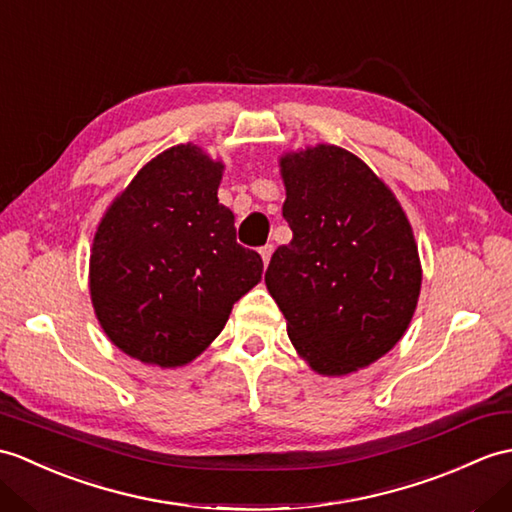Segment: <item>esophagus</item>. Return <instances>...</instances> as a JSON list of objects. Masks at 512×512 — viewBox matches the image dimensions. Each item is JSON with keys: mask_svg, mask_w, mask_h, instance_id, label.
Here are the masks:
<instances>
[{"mask_svg": "<svg viewBox=\"0 0 512 512\" xmlns=\"http://www.w3.org/2000/svg\"><path fill=\"white\" fill-rule=\"evenodd\" d=\"M259 255H261V259H264V266H268V261H270V257H272V244L261 246V248H259Z\"/></svg>", "mask_w": 512, "mask_h": 512, "instance_id": "1", "label": "esophagus"}]
</instances>
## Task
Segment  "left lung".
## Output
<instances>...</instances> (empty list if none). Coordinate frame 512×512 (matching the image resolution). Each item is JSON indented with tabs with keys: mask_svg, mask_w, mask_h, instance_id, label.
<instances>
[{
	"mask_svg": "<svg viewBox=\"0 0 512 512\" xmlns=\"http://www.w3.org/2000/svg\"><path fill=\"white\" fill-rule=\"evenodd\" d=\"M290 244L266 270L288 336L316 373L347 375L388 353L421 290L410 222L364 161L338 146L281 159Z\"/></svg>",
	"mask_w": 512,
	"mask_h": 512,
	"instance_id": "left-lung-1",
	"label": "left lung"
}]
</instances>
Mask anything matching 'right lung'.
Masks as SVG:
<instances>
[{"instance_id":"obj_1","label":"right lung","mask_w":512,"mask_h":512,"mask_svg":"<svg viewBox=\"0 0 512 512\" xmlns=\"http://www.w3.org/2000/svg\"><path fill=\"white\" fill-rule=\"evenodd\" d=\"M222 165L176 146L139 170L102 218L91 253V301L106 336L130 358L159 366L194 360L233 303L264 272L235 240L218 202Z\"/></svg>"}]
</instances>
